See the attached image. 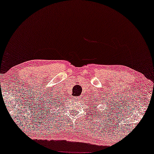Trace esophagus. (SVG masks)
Segmentation results:
<instances>
[{
  "instance_id": "34e87169",
  "label": "esophagus",
  "mask_w": 154,
  "mask_h": 154,
  "mask_svg": "<svg viewBox=\"0 0 154 154\" xmlns=\"http://www.w3.org/2000/svg\"><path fill=\"white\" fill-rule=\"evenodd\" d=\"M80 99H81V97H75V100H80Z\"/></svg>"
}]
</instances>
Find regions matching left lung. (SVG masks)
Here are the masks:
<instances>
[{
  "label": "left lung",
  "instance_id": "left-lung-1",
  "mask_svg": "<svg viewBox=\"0 0 154 154\" xmlns=\"http://www.w3.org/2000/svg\"><path fill=\"white\" fill-rule=\"evenodd\" d=\"M94 109H95V108H94ZM95 111H96V110H95Z\"/></svg>",
  "mask_w": 154,
  "mask_h": 154
}]
</instances>
